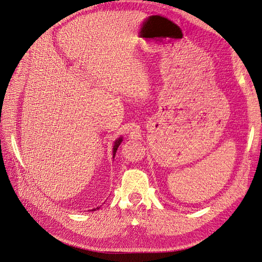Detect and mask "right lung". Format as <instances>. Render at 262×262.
Here are the masks:
<instances>
[{
	"mask_svg": "<svg viewBox=\"0 0 262 262\" xmlns=\"http://www.w3.org/2000/svg\"><path fill=\"white\" fill-rule=\"evenodd\" d=\"M121 142H122V138H119L118 140H116V141H115V144H114V149H113V154H114V157H115V155H116V152H117V149H118L119 145H120ZM100 207H101V205H99V207H97V208H94V209H92V210H90V211H96V210H98Z\"/></svg>",
	"mask_w": 262,
	"mask_h": 262,
	"instance_id": "1",
	"label": "right lung"
}]
</instances>
